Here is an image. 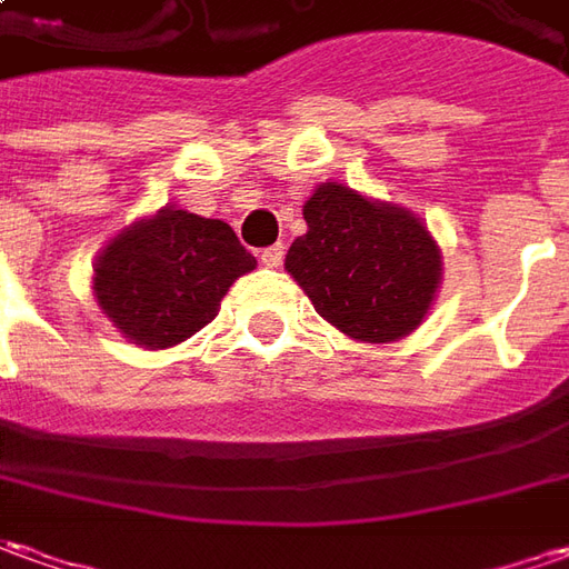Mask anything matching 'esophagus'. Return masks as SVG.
I'll return each mask as SVG.
<instances>
[{
    "instance_id": "esophagus-1",
    "label": "esophagus",
    "mask_w": 569,
    "mask_h": 569,
    "mask_svg": "<svg viewBox=\"0 0 569 569\" xmlns=\"http://www.w3.org/2000/svg\"><path fill=\"white\" fill-rule=\"evenodd\" d=\"M281 260H284V244L262 247L260 250V262L266 269H276V266H281Z\"/></svg>"
}]
</instances>
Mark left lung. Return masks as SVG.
Wrapping results in <instances>:
<instances>
[{
	"mask_svg": "<svg viewBox=\"0 0 569 569\" xmlns=\"http://www.w3.org/2000/svg\"><path fill=\"white\" fill-rule=\"evenodd\" d=\"M303 219L284 269L325 322L368 343L421 325L440 284V247L421 219L337 182L316 188Z\"/></svg>",
	"mask_w": 569,
	"mask_h": 569,
	"instance_id": "obj_1",
	"label": "left lung"
}]
</instances>
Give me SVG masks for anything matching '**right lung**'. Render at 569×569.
Wrapping results in <instances>:
<instances>
[{"mask_svg": "<svg viewBox=\"0 0 569 569\" xmlns=\"http://www.w3.org/2000/svg\"><path fill=\"white\" fill-rule=\"evenodd\" d=\"M253 266L232 226L167 207L104 247L98 307L129 340L163 350L213 322L234 278Z\"/></svg>", "mask_w": 569, "mask_h": 569, "instance_id": "1", "label": "right lung"}]
</instances>
